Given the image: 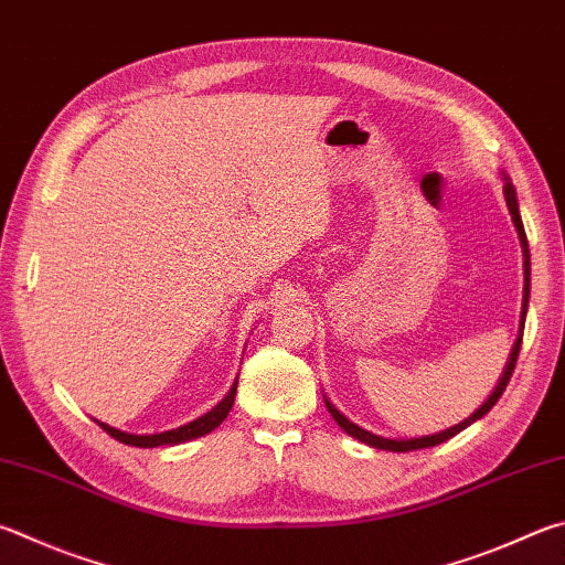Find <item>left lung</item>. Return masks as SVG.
Instances as JSON below:
<instances>
[{"label":"left lung","mask_w":565,"mask_h":565,"mask_svg":"<svg viewBox=\"0 0 565 565\" xmlns=\"http://www.w3.org/2000/svg\"><path fill=\"white\" fill-rule=\"evenodd\" d=\"M504 198H507V207L511 212V220H514V227L519 232V242H521V249H524V303H521V331H519V338L514 348H511V355H509V363L504 367V373H501L499 377V385L494 387V393L489 395V399L484 405H481L479 409H475L467 419H461L459 425L449 427V429H443V433L437 435H427V437H415V439H387V437H381V435H373L367 433V429L358 427L355 423H351L343 413H338L335 405H331V399L326 397V407L328 413H331V417L338 423V427L345 429L348 435L361 439L363 445L367 447H375V449H387V452H413V449H425V447H435L439 443H445V439L455 437L457 433H461V429L469 427L471 423H477V419L484 417L491 407H494L499 403L501 393H504L511 375H514V367H516V358H519V351H521V341H524V323H526V309H529V289H531V254H529V242H526V232H524V222H521V214H519V202H516V190L514 184H511L509 178H504Z\"/></svg>","instance_id":"8db88e82"}]
</instances>
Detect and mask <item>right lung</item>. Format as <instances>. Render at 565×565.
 I'll list each match as a JSON object with an SVG mask.
<instances>
[{
	"instance_id": "add662e5",
	"label": "right lung",
	"mask_w": 565,
	"mask_h": 565,
	"mask_svg": "<svg viewBox=\"0 0 565 565\" xmlns=\"http://www.w3.org/2000/svg\"><path fill=\"white\" fill-rule=\"evenodd\" d=\"M234 395H237V383L232 385V390H230L227 395H224L222 403L214 405V407L210 409V413H204L202 417L192 419V423L182 425V427H178V429H168V433H160V435H130V433H120V429L110 427V425H106V423H98V419H96V423L100 425V429H106V433H108L113 439H118V443H122V445H132V447H168V445H180V443H190V439H194V437H202V435L212 433L214 427H220L222 419L230 415V409H232V405H234Z\"/></svg>"
}]
</instances>
